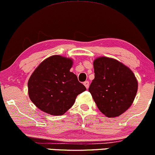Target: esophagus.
Instances as JSON below:
<instances>
[{
  "instance_id": "obj_1",
  "label": "esophagus",
  "mask_w": 155,
  "mask_h": 155,
  "mask_svg": "<svg viewBox=\"0 0 155 155\" xmlns=\"http://www.w3.org/2000/svg\"><path fill=\"white\" fill-rule=\"evenodd\" d=\"M83 84H84V85L85 86V88H86L87 89L88 88V87H89V82L88 81H85L84 83H83Z\"/></svg>"
}]
</instances>
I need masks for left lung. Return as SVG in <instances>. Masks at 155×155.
<instances>
[{
  "label": "left lung",
  "instance_id": "obj_1",
  "mask_svg": "<svg viewBox=\"0 0 155 155\" xmlns=\"http://www.w3.org/2000/svg\"><path fill=\"white\" fill-rule=\"evenodd\" d=\"M95 78L88 91L99 110L108 117L120 115L131 106L138 90L137 80L125 65L114 59L94 60Z\"/></svg>",
  "mask_w": 155,
  "mask_h": 155
}]
</instances>
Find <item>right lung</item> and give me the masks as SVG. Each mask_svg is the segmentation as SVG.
Wrapping results in <instances>:
<instances>
[{"instance_id": "add662e5", "label": "right lung", "mask_w": 155, "mask_h": 155, "mask_svg": "<svg viewBox=\"0 0 155 155\" xmlns=\"http://www.w3.org/2000/svg\"><path fill=\"white\" fill-rule=\"evenodd\" d=\"M72 60L55 55L45 59L28 81L30 99L38 109L61 115L72 107L78 94L86 90L70 70Z\"/></svg>"}]
</instances>
